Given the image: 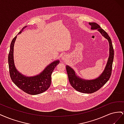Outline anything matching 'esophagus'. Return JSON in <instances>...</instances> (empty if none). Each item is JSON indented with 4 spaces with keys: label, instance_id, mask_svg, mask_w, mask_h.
<instances>
[{
    "label": "esophagus",
    "instance_id": "obj_1",
    "mask_svg": "<svg viewBox=\"0 0 124 124\" xmlns=\"http://www.w3.org/2000/svg\"><path fill=\"white\" fill-rule=\"evenodd\" d=\"M66 59H67L66 56H65V55L62 56V61H66Z\"/></svg>",
    "mask_w": 124,
    "mask_h": 124
}]
</instances>
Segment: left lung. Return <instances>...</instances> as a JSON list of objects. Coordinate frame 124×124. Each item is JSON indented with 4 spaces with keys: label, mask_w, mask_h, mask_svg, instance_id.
<instances>
[{
    "label": "left lung",
    "mask_w": 124,
    "mask_h": 124,
    "mask_svg": "<svg viewBox=\"0 0 124 124\" xmlns=\"http://www.w3.org/2000/svg\"><path fill=\"white\" fill-rule=\"evenodd\" d=\"M92 30L97 29L103 37L107 39L109 43V56L107 64L100 76L93 80H86L81 78L76 73L73 69L68 65L66 66V70L68 74L69 81L71 85L76 91L86 93H92L99 90L106 84L110 78L112 64L114 58V50L112 41L109 36L100 26L96 23H89Z\"/></svg>",
    "instance_id": "1"
}]
</instances>
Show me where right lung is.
I'll return each instance as SVG.
<instances>
[{"instance_id": "1", "label": "right lung", "mask_w": 124, "mask_h": 124, "mask_svg": "<svg viewBox=\"0 0 124 124\" xmlns=\"http://www.w3.org/2000/svg\"><path fill=\"white\" fill-rule=\"evenodd\" d=\"M25 26L17 34H21L27 27ZM17 35L11 41L8 55L9 72L11 80L17 87L30 95H38L46 92L51 84V75L56 66L59 63L58 59L48 65L44 69L37 75L27 77L21 73L16 68L14 61V46Z\"/></svg>"}]
</instances>
